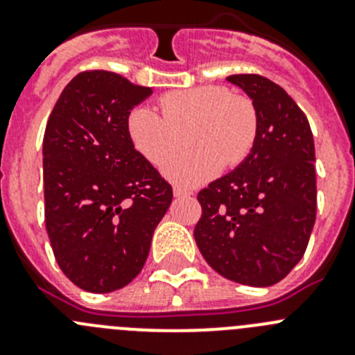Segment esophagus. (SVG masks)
<instances>
[{
	"instance_id": "esophagus-1",
	"label": "esophagus",
	"mask_w": 355,
	"mask_h": 355,
	"mask_svg": "<svg viewBox=\"0 0 355 355\" xmlns=\"http://www.w3.org/2000/svg\"><path fill=\"white\" fill-rule=\"evenodd\" d=\"M192 196V192L190 190H187V188H181V187H174V197H188Z\"/></svg>"
}]
</instances>
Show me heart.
<instances>
[{
	"label": "heart",
	"instance_id": "1",
	"mask_svg": "<svg viewBox=\"0 0 355 355\" xmlns=\"http://www.w3.org/2000/svg\"><path fill=\"white\" fill-rule=\"evenodd\" d=\"M162 114L150 106H137L128 117L133 147L153 165H162L173 150V130L192 123L187 145L192 151L163 165V174L181 187L209 180L222 163L234 167L247 158L256 140V114L240 97L222 87L172 90L159 97Z\"/></svg>",
	"mask_w": 355,
	"mask_h": 355
}]
</instances>
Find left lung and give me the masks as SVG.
<instances>
[{"label": "left lung", "mask_w": 355, "mask_h": 355, "mask_svg": "<svg viewBox=\"0 0 355 355\" xmlns=\"http://www.w3.org/2000/svg\"><path fill=\"white\" fill-rule=\"evenodd\" d=\"M256 110V140L233 172L197 196L193 229L213 270L247 286H272L306 252L316 218L315 142L306 115L283 87L259 74H233Z\"/></svg>", "instance_id": "8db88e82"}]
</instances>
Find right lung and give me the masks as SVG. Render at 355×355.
Instances as JSON below:
<instances>
[{
  "instance_id": "1",
  "label": "right lung",
  "mask_w": 355,
  "mask_h": 355,
  "mask_svg": "<svg viewBox=\"0 0 355 355\" xmlns=\"http://www.w3.org/2000/svg\"><path fill=\"white\" fill-rule=\"evenodd\" d=\"M150 94L115 72L83 71L46 124V229L58 266L85 291L110 293L140 274L172 202V187L128 135L131 110Z\"/></svg>"
}]
</instances>
